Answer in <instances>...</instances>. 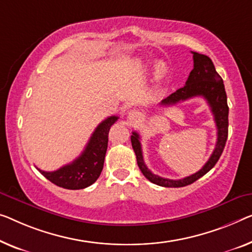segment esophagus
Here are the masks:
<instances>
[{"label":"esophagus","mask_w":252,"mask_h":252,"mask_svg":"<svg viewBox=\"0 0 252 252\" xmlns=\"http://www.w3.org/2000/svg\"><path fill=\"white\" fill-rule=\"evenodd\" d=\"M139 116H140V113H139L138 111L136 110H132L129 112V120L130 121H134V120H137Z\"/></svg>","instance_id":"obj_1"}]
</instances>
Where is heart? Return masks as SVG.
<instances>
[{
    "label": "heart",
    "mask_w": 252,
    "mask_h": 252,
    "mask_svg": "<svg viewBox=\"0 0 252 252\" xmlns=\"http://www.w3.org/2000/svg\"><path fill=\"white\" fill-rule=\"evenodd\" d=\"M155 72L157 77L162 78L165 76V73H166V69H165V66L162 64V63L157 62L155 64Z\"/></svg>",
    "instance_id": "obj_1"
}]
</instances>
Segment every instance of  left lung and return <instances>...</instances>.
Segmentation results:
<instances>
[{"mask_svg":"<svg viewBox=\"0 0 252 252\" xmlns=\"http://www.w3.org/2000/svg\"><path fill=\"white\" fill-rule=\"evenodd\" d=\"M191 53L193 54V69L190 72L189 77H188L186 86L163 99L160 105L162 106H171V105H175L179 102H183V100L197 96L204 97L207 100L217 126L216 146L207 163L202 166L200 171L196 172V173L190 176H187V178L180 180L162 178V176L152 173L148 170V167L146 166L144 156H142L141 144L140 140H139L140 139L139 134L133 131L132 136H131V144H132V148L136 153L138 166L142 172V174L150 182L165 188H180L189 186L194 181H197L198 179H200L201 176H204L219 162L227 140L228 106L223 79L217 73L214 63L207 55L199 54L196 52H191Z\"/></svg>","mask_w":252,"mask_h":252,"instance_id":"1","label":"left lung"}]
</instances>
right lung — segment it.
<instances>
[{
	"mask_svg": "<svg viewBox=\"0 0 252 252\" xmlns=\"http://www.w3.org/2000/svg\"><path fill=\"white\" fill-rule=\"evenodd\" d=\"M118 119V116L113 115L99 123L84 152L72 163L53 172H45L39 168L38 171L52 183L64 189L79 190L92 186L102 173L107 150L108 131Z\"/></svg>",
	"mask_w": 252,
	"mask_h": 252,
	"instance_id": "add662e5",
	"label": "right lung"
}]
</instances>
